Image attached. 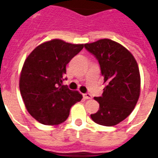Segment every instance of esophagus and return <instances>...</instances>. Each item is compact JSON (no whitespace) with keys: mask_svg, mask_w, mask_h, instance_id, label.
Segmentation results:
<instances>
[{"mask_svg":"<svg viewBox=\"0 0 158 158\" xmlns=\"http://www.w3.org/2000/svg\"><path fill=\"white\" fill-rule=\"evenodd\" d=\"M84 98L86 100L92 99V96L90 94H89V93H86V94H84Z\"/></svg>","mask_w":158,"mask_h":158,"instance_id":"34e87169","label":"esophagus"}]
</instances>
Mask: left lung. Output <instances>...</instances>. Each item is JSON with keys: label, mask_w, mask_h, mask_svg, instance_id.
Instances as JSON below:
<instances>
[{"label": "left lung", "mask_w": 158, "mask_h": 158, "mask_svg": "<svg viewBox=\"0 0 158 158\" xmlns=\"http://www.w3.org/2000/svg\"><path fill=\"white\" fill-rule=\"evenodd\" d=\"M85 47L98 60L106 85L102 96L94 98L100 108L90 117L100 125H116L132 113L139 100L140 75L137 62L128 49L112 40L87 43Z\"/></svg>", "instance_id": "obj_1"}]
</instances>
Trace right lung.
Listing matches in <instances>:
<instances>
[{
	"label": "right lung",
	"mask_w": 158,
	"mask_h": 158,
	"mask_svg": "<svg viewBox=\"0 0 158 158\" xmlns=\"http://www.w3.org/2000/svg\"><path fill=\"white\" fill-rule=\"evenodd\" d=\"M84 47L53 39L30 52L23 65L19 89L29 113L45 125L65 121L73 105L83 98L79 91L62 85L66 66Z\"/></svg>",
	"instance_id": "add662e5"
}]
</instances>
